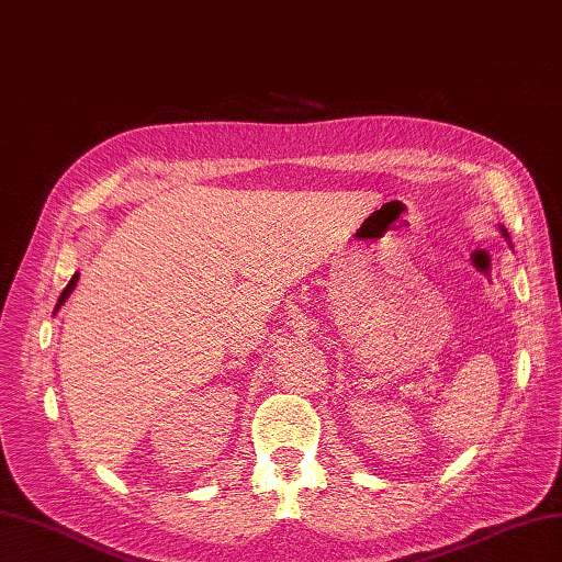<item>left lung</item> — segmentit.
<instances>
[{"instance_id": "left-lung-1", "label": "left lung", "mask_w": 562, "mask_h": 562, "mask_svg": "<svg viewBox=\"0 0 562 562\" xmlns=\"http://www.w3.org/2000/svg\"><path fill=\"white\" fill-rule=\"evenodd\" d=\"M504 236H508V234H506V232H504Z\"/></svg>"}]
</instances>
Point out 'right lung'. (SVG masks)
<instances>
[{
	"label": "right lung",
	"mask_w": 562,
	"mask_h": 562,
	"mask_svg": "<svg viewBox=\"0 0 562 562\" xmlns=\"http://www.w3.org/2000/svg\"><path fill=\"white\" fill-rule=\"evenodd\" d=\"M77 281H79V274H75L72 279H70V283H67L65 285V291L60 293V297H58V304H56V310H60V304L67 300V297H70V293L75 291V285H77Z\"/></svg>",
	"instance_id": "obj_1"
}]
</instances>
